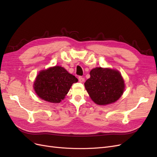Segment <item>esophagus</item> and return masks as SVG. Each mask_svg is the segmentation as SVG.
<instances>
[{"instance_id":"1","label":"esophagus","mask_w":157,"mask_h":157,"mask_svg":"<svg viewBox=\"0 0 157 157\" xmlns=\"http://www.w3.org/2000/svg\"><path fill=\"white\" fill-rule=\"evenodd\" d=\"M78 80L80 82H84V78H83L82 77H78Z\"/></svg>"}]
</instances>
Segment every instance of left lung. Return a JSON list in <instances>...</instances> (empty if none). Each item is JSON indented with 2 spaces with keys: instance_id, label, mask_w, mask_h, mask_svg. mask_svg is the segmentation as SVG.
Here are the masks:
<instances>
[{
  "instance_id": "obj_1",
  "label": "left lung",
  "mask_w": 157,
  "mask_h": 157,
  "mask_svg": "<svg viewBox=\"0 0 157 157\" xmlns=\"http://www.w3.org/2000/svg\"><path fill=\"white\" fill-rule=\"evenodd\" d=\"M84 86L92 100L99 105L115 103L124 90V81L117 70L96 67L90 72Z\"/></svg>"
}]
</instances>
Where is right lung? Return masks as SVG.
Returning a JSON list of instances; mask_svg holds the SVG:
<instances>
[{"label":"right lung","instance_id":"add662e5","mask_svg":"<svg viewBox=\"0 0 157 157\" xmlns=\"http://www.w3.org/2000/svg\"><path fill=\"white\" fill-rule=\"evenodd\" d=\"M78 82L74 75L61 66H54L40 71L33 84L40 98L46 101L58 103L65 98L73 83Z\"/></svg>","mask_w":157,"mask_h":157}]
</instances>
